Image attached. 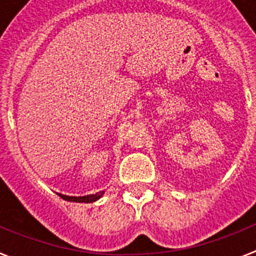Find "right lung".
<instances>
[{
	"instance_id": "1",
	"label": "right lung",
	"mask_w": 256,
	"mask_h": 256,
	"mask_svg": "<svg viewBox=\"0 0 256 256\" xmlns=\"http://www.w3.org/2000/svg\"><path fill=\"white\" fill-rule=\"evenodd\" d=\"M104 192H97L94 195H87V196H79V198H74V196H66V195H60L61 198H64L66 201H74V202H94V201L98 200L102 196Z\"/></svg>"
}]
</instances>
